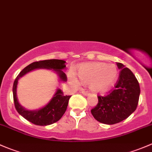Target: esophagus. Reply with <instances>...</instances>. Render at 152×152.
I'll use <instances>...</instances> for the list:
<instances>
[{"label":"esophagus","mask_w":152,"mask_h":152,"mask_svg":"<svg viewBox=\"0 0 152 152\" xmlns=\"http://www.w3.org/2000/svg\"><path fill=\"white\" fill-rule=\"evenodd\" d=\"M82 94L83 95H85V96H87L88 94V91H82Z\"/></svg>","instance_id":"esophagus-1"}]
</instances>
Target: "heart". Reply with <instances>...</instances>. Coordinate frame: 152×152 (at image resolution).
Masks as SVG:
<instances>
[{
  "instance_id": "obj_1",
  "label": "heart",
  "mask_w": 152,
  "mask_h": 152,
  "mask_svg": "<svg viewBox=\"0 0 152 152\" xmlns=\"http://www.w3.org/2000/svg\"><path fill=\"white\" fill-rule=\"evenodd\" d=\"M77 75L83 83H89L91 90L96 93H104L114 85L118 77V69L115 65L105 63H88L80 65ZM69 78L75 85L79 80L73 72H69Z\"/></svg>"
}]
</instances>
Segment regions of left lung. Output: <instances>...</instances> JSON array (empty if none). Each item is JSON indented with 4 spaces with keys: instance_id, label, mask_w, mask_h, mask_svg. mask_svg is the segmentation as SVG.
Here are the masks:
<instances>
[{
    "instance_id": "obj_1",
    "label": "left lung",
    "mask_w": 152,
    "mask_h": 152,
    "mask_svg": "<svg viewBox=\"0 0 152 152\" xmlns=\"http://www.w3.org/2000/svg\"><path fill=\"white\" fill-rule=\"evenodd\" d=\"M121 69L115 88L106 96H98V103L91 110L95 119L105 124H115L129 116L137 108L140 89L130 69L117 63Z\"/></svg>"
}]
</instances>
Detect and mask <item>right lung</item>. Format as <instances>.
<instances>
[{
  "label": "right lung",
  "mask_w": 152,
  "mask_h": 152,
  "mask_svg": "<svg viewBox=\"0 0 152 152\" xmlns=\"http://www.w3.org/2000/svg\"><path fill=\"white\" fill-rule=\"evenodd\" d=\"M65 63L64 61L59 59H50L34 62L23 69L15 79L13 85V96L15 108L20 115L30 122L39 126H47L60 120L66 110L69 99L71 96L64 95L61 89L58 88L54 96L46 105L38 110H27L20 104L17 96V88L19 79L33 70L45 69H52L58 75L59 80L66 82L67 80L66 75L62 71L66 67Z\"/></svg>",
  "instance_id": "1"
}]
</instances>
